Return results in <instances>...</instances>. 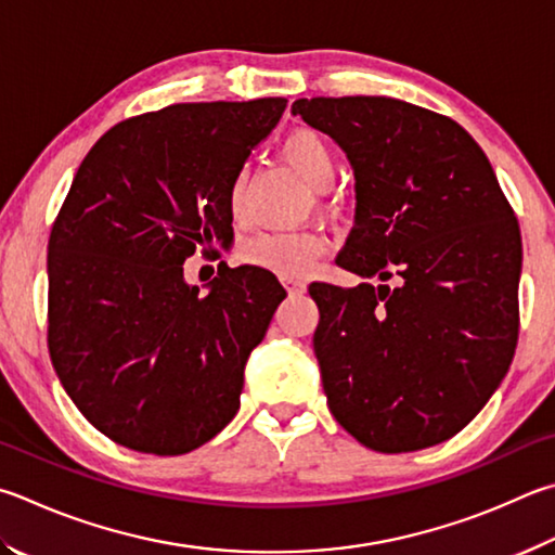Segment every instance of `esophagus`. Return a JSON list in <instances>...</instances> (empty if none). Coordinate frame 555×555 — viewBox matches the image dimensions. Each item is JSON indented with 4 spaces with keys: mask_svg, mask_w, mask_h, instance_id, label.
Instances as JSON below:
<instances>
[{
    "mask_svg": "<svg viewBox=\"0 0 555 555\" xmlns=\"http://www.w3.org/2000/svg\"><path fill=\"white\" fill-rule=\"evenodd\" d=\"M284 286H286L288 294H294V296L304 294V291H306V284L300 279H284Z\"/></svg>",
    "mask_w": 555,
    "mask_h": 555,
    "instance_id": "34e87169",
    "label": "esophagus"
}]
</instances>
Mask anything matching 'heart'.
I'll return each mask as SVG.
<instances>
[{"instance_id": "1", "label": "heart", "mask_w": 555, "mask_h": 555, "mask_svg": "<svg viewBox=\"0 0 555 555\" xmlns=\"http://www.w3.org/2000/svg\"><path fill=\"white\" fill-rule=\"evenodd\" d=\"M281 159L312 191H327L337 177V159L325 138L312 128H298L281 140ZM228 208L233 218L245 216V175L233 177L228 186ZM327 240L318 230L296 233H259L240 247V259L281 279H300L318 264Z\"/></svg>"}]
</instances>
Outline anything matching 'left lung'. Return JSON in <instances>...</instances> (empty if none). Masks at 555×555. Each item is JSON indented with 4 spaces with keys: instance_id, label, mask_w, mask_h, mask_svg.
<instances>
[{
    "instance_id": "left-lung-1",
    "label": "left lung",
    "mask_w": 555,
    "mask_h": 555,
    "mask_svg": "<svg viewBox=\"0 0 555 555\" xmlns=\"http://www.w3.org/2000/svg\"><path fill=\"white\" fill-rule=\"evenodd\" d=\"M291 111L354 167L357 223L337 264L380 279L308 288L332 415L380 453L441 444L478 415L515 357V210L449 116L390 96L298 99Z\"/></svg>"
}]
</instances>
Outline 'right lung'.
I'll return each mask as SVG.
<instances>
[{
  "label": "right lung",
  "instance_id": "1",
  "mask_svg": "<svg viewBox=\"0 0 555 555\" xmlns=\"http://www.w3.org/2000/svg\"><path fill=\"white\" fill-rule=\"evenodd\" d=\"M284 108L267 96L150 111L77 169L48 240V351L77 410L120 447L179 456L235 417L286 291L264 269L225 267L198 296L181 264L233 235L230 181Z\"/></svg>",
  "mask_w": 555,
  "mask_h": 555
}]
</instances>
